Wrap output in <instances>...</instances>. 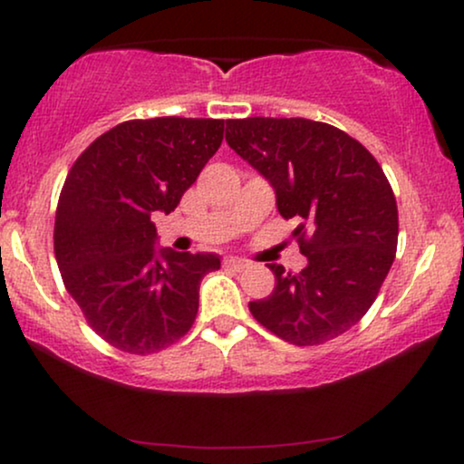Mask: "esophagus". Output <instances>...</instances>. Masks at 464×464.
<instances>
[{
	"label": "esophagus",
	"mask_w": 464,
	"mask_h": 464,
	"mask_svg": "<svg viewBox=\"0 0 464 464\" xmlns=\"http://www.w3.org/2000/svg\"><path fill=\"white\" fill-rule=\"evenodd\" d=\"M224 266L226 268H232V270H237V272H243V270H246L249 268V262H246V259H240V257H226L224 259Z\"/></svg>",
	"instance_id": "1"
}]
</instances>
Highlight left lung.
<instances>
[{
	"mask_svg": "<svg viewBox=\"0 0 464 464\" xmlns=\"http://www.w3.org/2000/svg\"><path fill=\"white\" fill-rule=\"evenodd\" d=\"M226 141L275 188L308 264L289 275L270 264L275 289L249 302L266 329L295 346H316L357 325L376 300L397 251L391 183L357 139L306 118L227 120Z\"/></svg>",
	"mask_w": 464,
	"mask_h": 464,
	"instance_id": "left-lung-1",
	"label": "left lung"
}]
</instances>
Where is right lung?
Masks as SVG:
<instances>
[{"instance_id":"add662e5","label":"right lung","mask_w":464,"mask_h":464,"mask_svg":"<svg viewBox=\"0 0 464 464\" xmlns=\"http://www.w3.org/2000/svg\"><path fill=\"white\" fill-rule=\"evenodd\" d=\"M224 139V120L151 118L113 126L69 170L54 221L63 283L88 325L130 354L186 335L218 253L158 249L154 213L169 215Z\"/></svg>"}]
</instances>
